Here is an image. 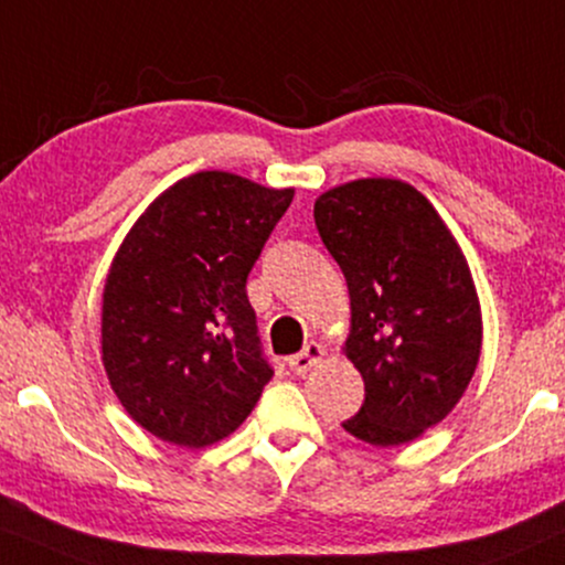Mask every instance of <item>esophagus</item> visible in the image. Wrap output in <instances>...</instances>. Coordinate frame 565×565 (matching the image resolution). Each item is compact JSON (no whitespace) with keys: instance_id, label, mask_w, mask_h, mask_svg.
Here are the masks:
<instances>
[{"instance_id":"1","label":"esophagus","mask_w":565,"mask_h":565,"mask_svg":"<svg viewBox=\"0 0 565 565\" xmlns=\"http://www.w3.org/2000/svg\"><path fill=\"white\" fill-rule=\"evenodd\" d=\"M321 358H323L321 344L310 342V344H305L302 352H297V355L287 358V365H289L291 373H305L310 369V365H316Z\"/></svg>"}]
</instances>
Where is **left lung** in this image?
<instances>
[{"label":"left lung","instance_id":"obj_1","mask_svg":"<svg viewBox=\"0 0 565 565\" xmlns=\"http://www.w3.org/2000/svg\"><path fill=\"white\" fill-rule=\"evenodd\" d=\"M312 217L348 278V358L365 384L344 431L376 447L405 445L458 405L477 371L481 312L471 270L411 183H344L318 196Z\"/></svg>","mask_w":565,"mask_h":565}]
</instances>
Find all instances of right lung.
Listing matches in <instances>:
<instances>
[{
  "mask_svg": "<svg viewBox=\"0 0 565 565\" xmlns=\"http://www.w3.org/2000/svg\"><path fill=\"white\" fill-rule=\"evenodd\" d=\"M291 189L202 171L128 231L102 305V360L120 405L162 441L207 447L239 429L274 379L247 276Z\"/></svg>",
  "mask_w": 565,
  "mask_h": 565,
  "instance_id": "1",
  "label": "right lung"
}]
</instances>
